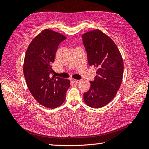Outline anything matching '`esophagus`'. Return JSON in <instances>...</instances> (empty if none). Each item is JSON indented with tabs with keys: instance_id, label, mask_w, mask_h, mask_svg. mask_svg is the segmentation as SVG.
Returning <instances> with one entry per match:
<instances>
[{
	"instance_id": "1",
	"label": "esophagus",
	"mask_w": 149,
	"mask_h": 149,
	"mask_svg": "<svg viewBox=\"0 0 149 149\" xmlns=\"http://www.w3.org/2000/svg\"><path fill=\"white\" fill-rule=\"evenodd\" d=\"M72 81L74 83H75V84H79V83H80L81 81L80 80H78V79H72Z\"/></svg>"
}]
</instances>
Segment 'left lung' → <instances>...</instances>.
<instances>
[{"label":"left lung","mask_w":149,"mask_h":149,"mask_svg":"<svg viewBox=\"0 0 149 149\" xmlns=\"http://www.w3.org/2000/svg\"><path fill=\"white\" fill-rule=\"evenodd\" d=\"M90 65L97 68L94 81L84 94L85 102L89 107H104L114 99L122 84L123 62L115 42L99 29L82 35Z\"/></svg>","instance_id":"8db88e82"}]
</instances>
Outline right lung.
Wrapping results in <instances>:
<instances>
[{"label":"right lung","instance_id":"add662e5","mask_svg":"<svg viewBox=\"0 0 149 149\" xmlns=\"http://www.w3.org/2000/svg\"><path fill=\"white\" fill-rule=\"evenodd\" d=\"M66 39L60 33L45 29L37 35L27 47L24 62V75L27 86L34 99L49 108L62 105L70 81L50 77L59 44Z\"/></svg>","mask_w":149,"mask_h":149}]
</instances>
